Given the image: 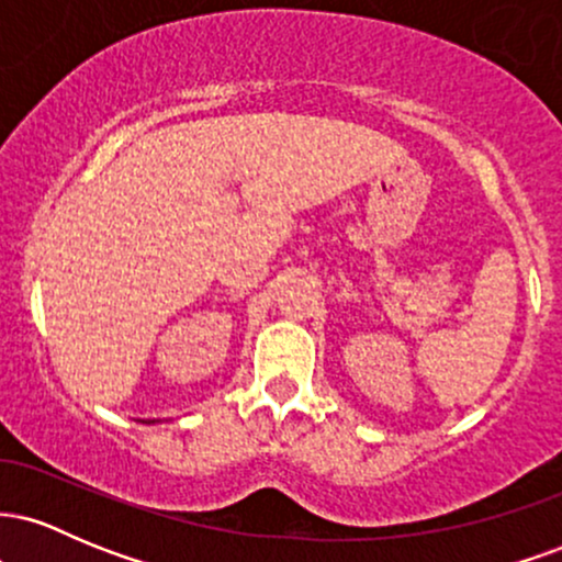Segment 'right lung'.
I'll list each match as a JSON object with an SVG mask.
<instances>
[{
	"label": "right lung",
	"instance_id": "add662e5",
	"mask_svg": "<svg viewBox=\"0 0 562 562\" xmlns=\"http://www.w3.org/2000/svg\"><path fill=\"white\" fill-rule=\"evenodd\" d=\"M150 423H156V420H150Z\"/></svg>",
	"mask_w": 562,
	"mask_h": 562
}]
</instances>
